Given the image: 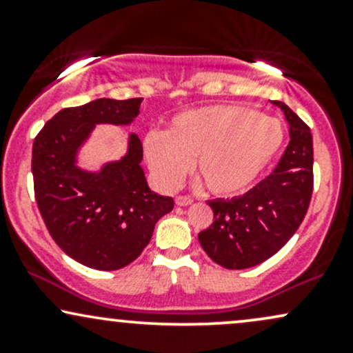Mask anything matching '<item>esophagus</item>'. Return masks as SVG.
Returning a JSON list of instances; mask_svg holds the SVG:
<instances>
[{"instance_id":"obj_1","label":"esophagus","mask_w":353,"mask_h":353,"mask_svg":"<svg viewBox=\"0 0 353 353\" xmlns=\"http://www.w3.org/2000/svg\"><path fill=\"white\" fill-rule=\"evenodd\" d=\"M176 204L177 205H182V208H184V205H190V204H192V197H189V196H177L176 197Z\"/></svg>"}]
</instances>
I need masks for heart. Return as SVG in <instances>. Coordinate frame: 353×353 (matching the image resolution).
Returning <instances> with one entry per match:
<instances>
[{"mask_svg": "<svg viewBox=\"0 0 353 353\" xmlns=\"http://www.w3.org/2000/svg\"><path fill=\"white\" fill-rule=\"evenodd\" d=\"M285 131L279 119L244 106H205L174 116L165 132L144 136L143 151L163 188L194 172L209 192L232 197L249 190L281 152Z\"/></svg>", "mask_w": 353, "mask_h": 353, "instance_id": "1", "label": "heart"}]
</instances>
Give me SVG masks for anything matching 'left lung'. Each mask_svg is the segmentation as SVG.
I'll return each mask as SVG.
<instances>
[{
	"instance_id": "1",
	"label": "left lung",
	"mask_w": 353,
	"mask_h": 353,
	"mask_svg": "<svg viewBox=\"0 0 353 353\" xmlns=\"http://www.w3.org/2000/svg\"><path fill=\"white\" fill-rule=\"evenodd\" d=\"M289 123V145L277 168L244 196L209 201L210 228L199 232L205 254L230 270L249 269L272 257L302 224L314 189L310 129L287 104L272 101Z\"/></svg>"
}]
</instances>
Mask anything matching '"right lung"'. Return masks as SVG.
<instances>
[{
  "label": "right lung",
  "instance_id": "1",
  "mask_svg": "<svg viewBox=\"0 0 353 353\" xmlns=\"http://www.w3.org/2000/svg\"><path fill=\"white\" fill-rule=\"evenodd\" d=\"M143 98H101L61 109L33 144L34 197L51 237L79 264L98 270L123 269L139 257L154 225L174 208L172 197L149 189L143 144L129 134L128 152L99 171H84L78 152L96 124L129 125Z\"/></svg>",
  "mask_w": 353,
  "mask_h": 353
}]
</instances>
